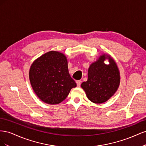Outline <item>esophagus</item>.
I'll use <instances>...</instances> for the list:
<instances>
[{
	"label": "esophagus",
	"mask_w": 146,
	"mask_h": 146,
	"mask_svg": "<svg viewBox=\"0 0 146 146\" xmlns=\"http://www.w3.org/2000/svg\"><path fill=\"white\" fill-rule=\"evenodd\" d=\"M76 83H77V87H80V85H81V81L80 80H77V81H76Z\"/></svg>",
	"instance_id": "1"
}]
</instances>
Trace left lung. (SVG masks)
<instances>
[{
    "instance_id": "obj_1",
    "label": "left lung",
    "mask_w": 146,
    "mask_h": 146,
    "mask_svg": "<svg viewBox=\"0 0 146 146\" xmlns=\"http://www.w3.org/2000/svg\"><path fill=\"white\" fill-rule=\"evenodd\" d=\"M109 60L106 65L104 61ZM120 84V73L115 61L111 56L103 54L92 63L88 72V80L82 83L88 99L95 104L107 102L114 94Z\"/></svg>"
}]
</instances>
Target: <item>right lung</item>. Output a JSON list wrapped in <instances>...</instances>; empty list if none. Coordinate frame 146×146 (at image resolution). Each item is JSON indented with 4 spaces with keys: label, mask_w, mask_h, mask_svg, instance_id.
<instances>
[{
    "label": "right lung",
    "mask_w": 146,
    "mask_h": 146,
    "mask_svg": "<svg viewBox=\"0 0 146 146\" xmlns=\"http://www.w3.org/2000/svg\"><path fill=\"white\" fill-rule=\"evenodd\" d=\"M29 78L35 94L50 105L61 103L77 86L69 74L66 56L56 51L48 52L35 60L30 69Z\"/></svg>",
    "instance_id": "1"
}]
</instances>
